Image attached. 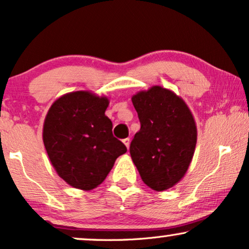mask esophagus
Segmentation results:
<instances>
[{
    "label": "esophagus",
    "instance_id": "1",
    "mask_svg": "<svg viewBox=\"0 0 249 249\" xmlns=\"http://www.w3.org/2000/svg\"><path fill=\"white\" fill-rule=\"evenodd\" d=\"M123 142H124L125 146H126L127 149H128V148H130V139H128V138H126V139L123 140Z\"/></svg>",
    "mask_w": 249,
    "mask_h": 249
}]
</instances>
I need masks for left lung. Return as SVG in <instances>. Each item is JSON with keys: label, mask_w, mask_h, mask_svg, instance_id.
I'll use <instances>...</instances> for the list:
<instances>
[{"label": "left lung", "mask_w": 249, "mask_h": 249, "mask_svg": "<svg viewBox=\"0 0 249 249\" xmlns=\"http://www.w3.org/2000/svg\"><path fill=\"white\" fill-rule=\"evenodd\" d=\"M141 127L130 154L147 186L162 192L175 186L187 172L197 130L190 108L180 96L161 86L132 96Z\"/></svg>", "instance_id": "1"}]
</instances>
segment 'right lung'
I'll use <instances>...</instances> for the list:
<instances>
[{
	"mask_svg": "<svg viewBox=\"0 0 249 249\" xmlns=\"http://www.w3.org/2000/svg\"><path fill=\"white\" fill-rule=\"evenodd\" d=\"M107 96L89 90L67 93L50 107L42 139L54 169L74 188L90 191L102 184L125 144L112 135L106 116Z\"/></svg>",
	"mask_w": 249,
	"mask_h": 249,
	"instance_id": "add662e5",
	"label": "right lung"
}]
</instances>
